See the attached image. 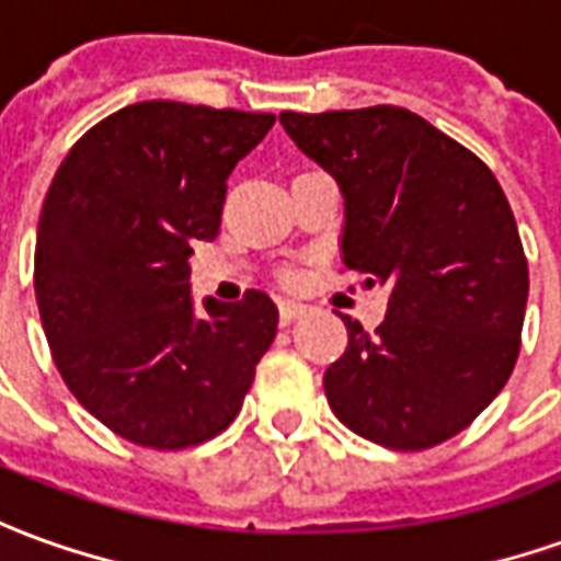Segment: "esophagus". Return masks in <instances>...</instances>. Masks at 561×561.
Wrapping results in <instances>:
<instances>
[{"label": "esophagus", "mask_w": 561, "mask_h": 561, "mask_svg": "<svg viewBox=\"0 0 561 561\" xmlns=\"http://www.w3.org/2000/svg\"><path fill=\"white\" fill-rule=\"evenodd\" d=\"M307 312V307L304 304H297V300H279V319L288 324V321L300 319Z\"/></svg>", "instance_id": "34e87169"}]
</instances>
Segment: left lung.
Masks as SVG:
<instances>
[{
    "label": "left lung",
    "mask_w": 561,
    "mask_h": 561,
    "mask_svg": "<svg viewBox=\"0 0 561 561\" xmlns=\"http://www.w3.org/2000/svg\"><path fill=\"white\" fill-rule=\"evenodd\" d=\"M279 121L340 185L346 270L389 285L376 334L343 316L348 346L324 370L331 410L389 449L444 444L495 401L519 355L528 264L499 179L398 105Z\"/></svg>",
    "instance_id": "left-lung-1"
}]
</instances>
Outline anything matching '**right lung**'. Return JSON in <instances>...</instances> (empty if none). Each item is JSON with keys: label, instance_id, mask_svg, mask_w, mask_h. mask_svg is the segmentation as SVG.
I'll return each instance as SVG.
<instances>
[{"label": "right lung", "instance_id": "obj_1", "mask_svg": "<svg viewBox=\"0 0 561 561\" xmlns=\"http://www.w3.org/2000/svg\"><path fill=\"white\" fill-rule=\"evenodd\" d=\"M273 115L151 100L88 130L48 187L35 300L78 403L124 440L185 449L240 413L279 309L191 297L194 242L221 230L227 179Z\"/></svg>", "mask_w": 561, "mask_h": 561}]
</instances>
